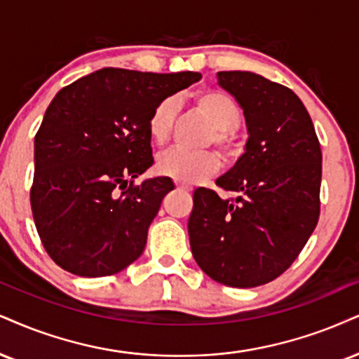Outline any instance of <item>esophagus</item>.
I'll use <instances>...</instances> for the list:
<instances>
[{"instance_id":"obj_1","label":"esophagus","mask_w":359,"mask_h":359,"mask_svg":"<svg viewBox=\"0 0 359 359\" xmlns=\"http://www.w3.org/2000/svg\"><path fill=\"white\" fill-rule=\"evenodd\" d=\"M176 187L181 188V189H184V191H191V189H193L191 184H188V183H180V181H176Z\"/></svg>"}]
</instances>
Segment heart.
Segmentation results:
<instances>
[{
  "label": "heart",
  "mask_w": 359,
  "mask_h": 359,
  "mask_svg": "<svg viewBox=\"0 0 359 359\" xmlns=\"http://www.w3.org/2000/svg\"><path fill=\"white\" fill-rule=\"evenodd\" d=\"M193 104L201 114L213 123L210 141H215L221 148L233 153V130L240 125L241 111L231 96L218 90H205L193 96ZM176 114L175 100L159 101L149 114L148 133L153 143L165 144L171 136L172 121ZM219 154L211 149L205 151H184L171 149L158 158L156 170L159 175L180 181V183H196L206 176L213 175L219 168Z\"/></svg>",
  "instance_id": "obj_1"
}]
</instances>
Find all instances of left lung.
Returning a JSON list of instances; mask_svg holds the SVG:
<instances>
[{
	"instance_id": "left-lung-1",
	"label": "left lung",
	"mask_w": 359,
	"mask_h": 359,
	"mask_svg": "<svg viewBox=\"0 0 359 359\" xmlns=\"http://www.w3.org/2000/svg\"><path fill=\"white\" fill-rule=\"evenodd\" d=\"M218 85L245 114V153L216 184L234 201L198 188L188 219L198 266L221 285L255 287L285 273L320 218L321 148L290 88L250 72H219Z\"/></svg>"
}]
</instances>
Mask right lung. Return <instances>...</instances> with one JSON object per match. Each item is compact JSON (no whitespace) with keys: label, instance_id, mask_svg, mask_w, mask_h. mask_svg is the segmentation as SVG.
Masks as SVG:
<instances>
[{"label":"right lung","instance_id":"add662e5","mask_svg":"<svg viewBox=\"0 0 359 359\" xmlns=\"http://www.w3.org/2000/svg\"><path fill=\"white\" fill-rule=\"evenodd\" d=\"M201 74L103 68L65 86L34 136L31 210L41 243L66 271L109 276L138 259L170 178L133 180L153 165L148 119Z\"/></svg>","mask_w":359,"mask_h":359}]
</instances>
